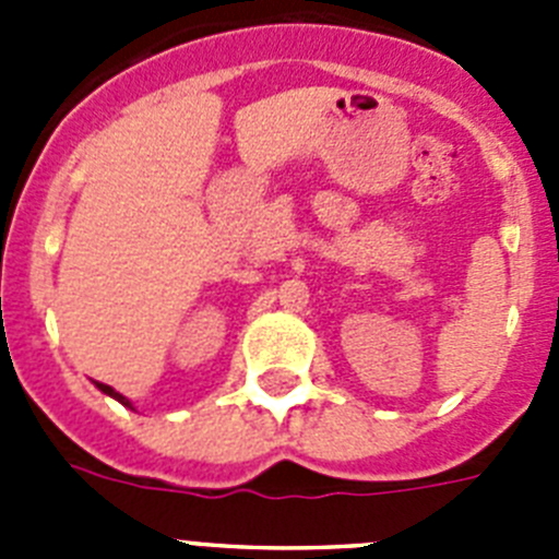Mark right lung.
I'll return each mask as SVG.
<instances>
[{
    "label": "right lung",
    "mask_w": 559,
    "mask_h": 559,
    "mask_svg": "<svg viewBox=\"0 0 559 559\" xmlns=\"http://www.w3.org/2000/svg\"><path fill=\"white\" fill-rule=\"evenodd\" d=\"M95 386L100 389L103 394H108V397H114V400H117V403H122V406H126V408H133V403H131V400H128V397H122V394L117 392V389L106 386V383H95Z\"/></svg>",
    "instance_id": "right-lung-1"
}]
</instances>
